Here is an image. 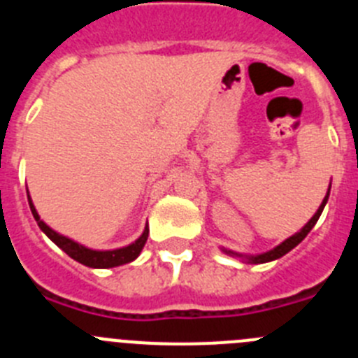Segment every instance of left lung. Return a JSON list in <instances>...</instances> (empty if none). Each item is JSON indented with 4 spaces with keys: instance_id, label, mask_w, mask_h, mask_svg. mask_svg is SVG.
Returning a JSON list of instances; mask_svg holds the SVG:
<instances>
[{
    "instance_id": "obj_1",
    "label": "left lung",
    "mask_w": 358,
    "mask_h": 358,
    "mask_svg": "<svg viewBox=\"0 0 358 358\" xmlns=\"http://www.w3.org/2000/svg\"><path fill=\"white\" fill-rule=\"evenodd\" d=\"M331 186V185H330ZM328 197H330V188H328L327 195H324V199H322L321 206H319V210L315 211V215L312 218H310L308 222L305 224V226L301 227V229L297 231L296 235L289 236L287 240H283V242L280 243V245H276L274 249H271V251L267 252H262V255H238V252H233V251H227V249H222L226 255H231V256H236V258H242L243 262H248V264H265V262H273V260H278V258H281L283 255H287L289 251H292L294 248H296L297 243L301 242L303 238H305L306 235L310 233V229L315 226V222L319 220V217H321L322 210H324V206H327L328 202Z\"/></svg>"
}]
</instances>
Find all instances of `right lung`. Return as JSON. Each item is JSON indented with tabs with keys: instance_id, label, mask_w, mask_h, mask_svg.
<instances>
[{
	"instance_id": "add662e5",
	"label": "right lung",
	"mask_w": 358,
	"mask_h": 358,
	"mask_svg": "<svg viewBox=\"0 0 358 358\" xmlns=\"http://www.w3.org/2000/svg\"><path fill=\"white\" fill-rule=\"evenodd\" d=\"M28 204H30V210L34 218H36L37 226L41 227L44 235L48 236L55 245L62 249L68 256H71L73 260H77L78 264L87 265V267L93 268H110V267H118V265L129 264V262H134L138 256H140L141 249L145 248V242L148 238V227H145V231L141 233V236L138 240H134L132 243L125 245V248L120 249H113V251H94V249L85 248L82 243L75 242V240L68 238V236L61 235V233H57L53 231L48 224L41 220L39 213H37L36 206H34V202H31L30 195H28Z\"/></svg>"
}]
</instances>
